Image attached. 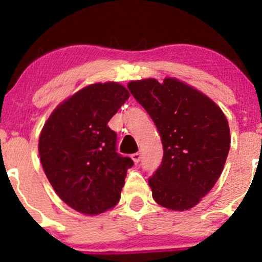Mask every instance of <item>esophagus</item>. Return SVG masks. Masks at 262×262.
I'll list each match as a JSON object with an SVG mask.
<instances>
[{
	"label": "esophagus",
	"instance_id": "esophagus-1",
	"mask_svg": "<svg viewBox=\"0 0 262 262\" xmlns=\"http://www.w3.org/2000/svg\"><path fill=\"white\" fill-rule=\"evenodd\" d=\"M140 159H141V155H140V152H134L133 155H132V160H133L135 164H138V162L140 161Z\"/></svg>",
	"mask_w": 262,
	"mask_h": 262
}]
</instances>
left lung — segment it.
Here are the masks:
<instances>
[{
  "mask_svg": "<svg viewBox=\"0 0 262 262\" xmlns=\"http://www.w3.org/2000/svg\"><path fill=\"white\" fill-rule=\"evenodd\" d=\"M151 117L164 156L149 179L152 198L170 210H188L213 188L224 169L230 130L221 107L193 86L165 77L128 82Z\"/></svg>",
  "mask_w": 262,
  "mask_h": 262,
  "instance_id": "left-lung-1",
  "label": "left lung"
}]
</instances>
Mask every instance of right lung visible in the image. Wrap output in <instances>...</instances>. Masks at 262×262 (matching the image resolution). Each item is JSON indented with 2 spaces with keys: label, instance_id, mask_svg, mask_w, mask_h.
I'll list each match as a JSON object with an SVG mask.
<instances>
[{
  "label": "right lung",
  "instance_id": "obj_1",
  "mask_svg": "<svg viewBox=\"0 0 262 262\" xmlns=\"http://www.w3.org/2000/svg\"><path fill=\"white\" fill-rule=\"evenodd\" d=\"M129 96L119 82L91 83L59 103L39 135V158L50 185L82 214H101L121 200L133 160L117 154V134L107 123Z\"/></svg>",
  "mask_w": 262,
  "mask_h": 262
}]
</instances>
